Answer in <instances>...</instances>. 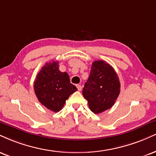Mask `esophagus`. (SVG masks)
I'll return each instance as SVG.
<instances>
[{"label": "esophagus", "mask_w": 156, "mask_h": 156, "mask_svg": "<svg viewBox=\"0 0 156 156\" xmlns=\"http://www.w3.org/2000/svg\"><path fill=\"white\" fill-rule=\"evenodd\" d=\"M76 86H77V89H78V91H81V89H82L81 86H80V85H76Z\"/></svg>", "instance_id": "obj_1"}]
</instances>
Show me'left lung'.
I'll return each instance as SVG.
<instances>
[{"label":"left lung","mask_w":156,"mask_h":156,"mask_svg":"<svg viewBox=\"0 0 156 156\" xmlns=\"http://www.w3.org/2000/svg\"><path fill=\"white\" fill-rule=\"evenodd\" d=\"M120 89L119 77L113 67L105 61L97 60L92 63L82 92L88 101L90 110L98 114L113 106Z\"/></svg>","instance_id":"obj_1"}]
</instances>
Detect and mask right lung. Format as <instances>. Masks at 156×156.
I'll return each instance as SVG.
<instances>
[{
  "label": "right lung",
  "instance_id": "1",
  "mask_svg": "<svg viewBox=\"0 0 156 156\" xmlns=\"http://www.w3.org/2000/svg\"><path fill=\"white\" fill-rule=\"evenodd\" d=\"M33 86L39 102L55 112L62 110L70 94L78 90L70 83L69 75L59 70L57 61L49 62L41 68Z\"/></svg>",
  "mask_w": 156,
  "mask_h": 156
}]
</instances>
